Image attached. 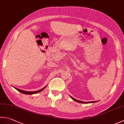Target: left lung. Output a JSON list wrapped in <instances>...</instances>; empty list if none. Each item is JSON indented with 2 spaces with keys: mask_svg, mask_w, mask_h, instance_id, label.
<instances>
[{
  "mask_svg": "<svg viewBox=\"0 0 124 124\" xmlns=\"http://www.w3.org/2000/svg\"><path fill=\"white\" fill-rule=\"evenodd\" d=\"M70 97H71V99H73V100H74L75 101H77V102L78 103H85V104H88V103H96V102H97L98 101H86V102H85V101H78L77 100V99H76L74 98L73 97H72L71 96H70Z\"/></svg>",
  "mask_w": 124,
  "mask_h": 124,
  "instance_id": "8db88e82",
  "label": "left lung"
}]
</instances>
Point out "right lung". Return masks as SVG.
<instances>
[{
  "label": "right lung",
  "instance_id": "right-lung-1",
  "mask_svg": "<svg viewBox=\"0 0 124 124\" xmlns=\"http://www.w3.org/2000/svg\"><path fill=\"white\" fill-rule=\"evenodd\" d=\"M47 86V85H46L45 87H44V88H42V89L40 90H38V91H24V90H20L19 89H18L16 88H15V87H14V88H15L16 90H18V91L20 92L21 93H23V94H35V93H40V92L42 91V90H43L45 89L46 87Z\"/></svg>",
  "mask_w": 124,
  "mask_h": 124
}]
</instances>
